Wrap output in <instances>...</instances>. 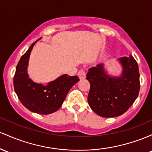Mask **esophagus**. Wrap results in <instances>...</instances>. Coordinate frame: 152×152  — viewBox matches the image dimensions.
Listing matches in <instances>:
<instances>
[{"label": "esophagus", "mask_w": 152, "mask_h": 152, "mask_svg": "<svg viewBox=\"0 0 152 152\" xmlns=\"http://www.w3.org/2000/svg\"><path fill=\"white\" fill-rule=\"evenodd\" d=\"M77 75L80 80H84V79H85V77H86V73H85V71L80 70L79 72H78Z\"/></svg>", "instance_id": "34e87169"}]
</instances>
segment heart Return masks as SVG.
I'll use <instances>...</instances> for the list:
<instances>
[{
    "mask_svg": "<svg viewBox=\"0 0 152 152\" xmlns=\"http://www.w3.org/2000/svg\"><path fill=\"white\" fill-rule=\"evenodd\" d=\"M103 58H104V59H105V57H103Z\"/></svg>",
    "mask_w": 152,
    "mask_h": 152,
    "instance_id": "b5f03b06",
    "label": "heart"
}]
</instances>
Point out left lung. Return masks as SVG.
Returning <instances> with one entry per match:
<instances>
[{"label": "left lung", "instance_id": "left-lung-1", "mask_svg": "<svg viewBox=\"0 0 152 152\" xmlns=\"http://www.w3.org/2000/svg\"><path fill=\"white\" fill-rule=\"evenodd\" d=\"M123 71L120 77L107 74L104 64L90 68L86 79L90 89L88 96L90 107L104 118L116 117L127 111L139 95V67L132 56L118 59Z\"/></svg>", "mask_w": 152, "mask_h": 152}]
</instances>
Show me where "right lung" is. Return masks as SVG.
<instances>
[{
	"instance_id": "obj_1",
	"label": "right lung",
	"mask_w": 152,
	"mask_h": 152,
	"mask_svg": "<svg viewBox=\"0 0 152 152\" xmlns=\"http://www.w3.org/2000/svg\"><path fill=\"white\" fill-rule=\"evenodd\" d=\"M37 41L30 46L17 64L13 86L18 99L28 110L47 115L57 111L62 106L69 90L80 79L77 76L63 75L46 86L32 81L28 77L27 67L30 54Z\"/></svg>"
}]
</instances>
